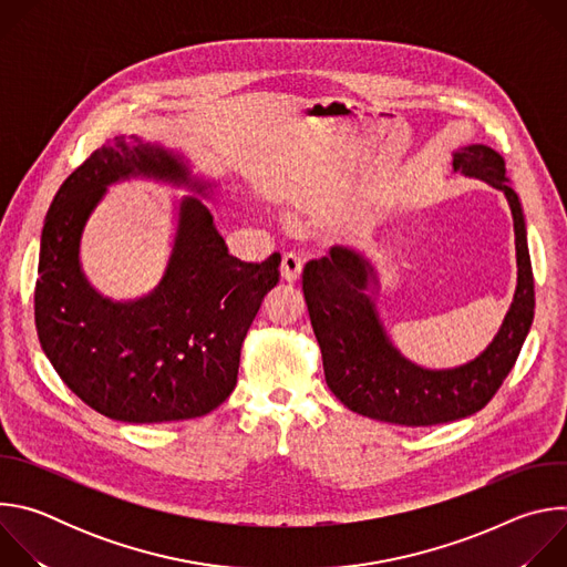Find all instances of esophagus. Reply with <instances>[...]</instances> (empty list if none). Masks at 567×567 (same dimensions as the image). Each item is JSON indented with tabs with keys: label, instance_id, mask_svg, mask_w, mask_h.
<instances>
[{
	"label": "esophagus",
	"instance_id": "esophagus-1",
	"mask_svg": "<svg viewBox=\"0 0 567 567\" xmlns=\"http://www.w3.org/2000/svg\"><path fill=\"white\" fill-rule=\"evenodd\" d=\"M280 274H282L285 282H289V285L298 282L300 274H302V260L296 254H285L282 265H280Z\"/></svg>",
	"mask_w": 567,
	"mask_h": 567
}]
</instances>
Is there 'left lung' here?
I'll return each instance as SVG.
<instances>
[{
	"label": "left lung",
	"mask_w": 567,
	"mask_h": 567,
	"mask_svg": "<svg viewBox=\"0 0 567 567\" xmlns=\"http://www.w3.org/2000/svg\"><path fill=\"white\" fill-rule=\"evenodd\" d=\"M453 173L501 190L512 208L518 282L494 341L455 368H424L390 341L377 309L381 278L374 262L350 247L311 260L302 291L322 354V370L341 403L363 417L399 426H433L468 417L487 406L512 372L534 320V276L527 226L503 156L482 143L453 152Z\"/></svg>",
	"instance_id": "8db88e82"
}]
</instances>
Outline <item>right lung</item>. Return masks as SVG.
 I'll return each instance as SVG.
<instances>
[{
  "label": "right lung",
  "mask_w": 567,
  "mask_h": 567,
  "mask_svg": "<svg viewBox=\"0 0 567 567\" xmlns=\"http://www.w3.org/2000/svg\"><path fill=\"white\" fill-rule=\"evenodd\" d=\"M152 178L188 189L176 205V237L165 276L145 297H103L79 265V241L112 183ZM217 182L190 161L136 134L116 136L66 177L44 217L35 282L40 346L66 383L101 415L161 424L215 411L237 383L239 350L280 256L254 265L228 254L204 202Z\"/></svg>",
  "instance_id": "add662e5"
}]
</instances>
